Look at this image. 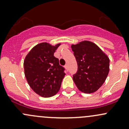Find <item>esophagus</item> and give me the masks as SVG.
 Returning a JSON list of instances; mask_svg holds the SVG:
<instances>
[{
    "label": "esophagus",
    "mask_w": 129,
    "mask_h": 129,
    "mask_svg": "<svg viewBox=\"0 0 129 129\" xmlns=\"http://www.w3.org/2000/svg\"><path fill=\"white\" fill-rule=\"evenodd\" d=\"M65 68H66V69L67 70V71H69V68H68V65L66 64V66H65Z\"/></svg>",
    "instance_id": "1"
}]
</instances>
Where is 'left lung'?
<instances>
[{"label":"left lung","mask_w":129,"mask_h":129,"mask_svg":"<svg viewBox=\"0 0 129 129\" xmlns=\"http://www.w3.org/2000/svg\"><path fill=\"white\" fill-rule=\"evenodd\" d=\"M71 48L78 66L73 75L77 87L85 93L96 92L109 74V57L95 44L87 40L72 44Z\"/></svg>","instance_id":"left-lung-1"}]
</instances>
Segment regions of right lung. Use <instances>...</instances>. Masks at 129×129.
I'll return each instance as SVG.
<instances>
[{
  "label": "right lung",
  "mask_w": 129,
  "mask_h": 129,
  "mask_svg": "<svg viewBox=\"0 0 129 129\" xmlns=\"http://www.w3.org/2000/svg\"><path fill=\"white\" fill-rule=\"evenodd\" d=\"M60 44L42 42L34 47L25 58L24 74L28 85L42 97L55 95L66 74L54 54Z\"/></svg>",
  "instance_id": "obj_1"
}]
</instances>
